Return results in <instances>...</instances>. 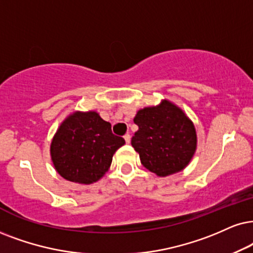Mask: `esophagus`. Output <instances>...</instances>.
I'll return each instance as SVG.
<instances>
[{
  "mask_svg": "<svg viewBox=\"0 0 253 253\" xmlns=\"http://www.w3.org/2000/svg\"><path fill=\"white\" fill-rule=\"evenodd\" d=\"M124 139H125V141H126V143L130 142V135H129V134H126V135L124 136Z\"/></svg>",
  "mask_w": 253,
  "mask_h": 253,
  "instance_id": "34e87169",
  "label": "esophagus"
}]
</instances>
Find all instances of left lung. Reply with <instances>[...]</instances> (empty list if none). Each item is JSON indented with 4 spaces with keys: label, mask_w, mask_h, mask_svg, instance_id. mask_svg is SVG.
I'll list each match as a JSON object with an SVG mask.
<instances>
[{
    "label": "left lung",
    "mask_w": 253,
    "mask_h": 253,
    "mask_svg": "<svg viewBox=\"0 0 253 253\" xmlns=\"http://www.w3.org/2000/svg\"><path fill=\"white\" fill-rule=\"evenodd\" d=\"M134 124L139 126L132 146L141 164L160 177L187 167L197 147L194 123L171 101L162 100L156 106L137 111Z\"/></svg>",
    "instance_id": "8db88e82"
}]
</instances>
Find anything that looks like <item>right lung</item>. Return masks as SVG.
Here are the masks:
<instances>
[{
    "mask_svg": "<svg viewBox=\"0 0 253 253\" xmlns=\"http://www.w3.org/2000/svg\"><path fill=\"white\" fill-rule=\"evenodd\" d=\"M125 145L112 133L111 124L95 111H76L65 118L52 137L50 155L56 171L65 180L91 184L110 169L114 153Z\"/></svg>",
    "mask_w": 253,
    "mask_h": 253,
    "instance_id": "add662e5",
    "label": "right lung"
}]
</instances>
